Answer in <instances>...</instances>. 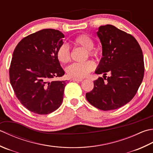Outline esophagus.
I'll list each match as a JSON object with an SVG mask.
<instances>
[{
	"label": "esophagus",
	"instance_id": "34e87169",
	"mask_svg": "<svg viewBox=\"0 0 153 153\" xmlns=\"http://www.w3.org/2000/svg\"><path fill=\"white\" fill-rule=\"evenodd\" d=\"M73 81H76V82H82L83 81L82 78H72Z\"/></svg>",
	"mask_w": 153,
	"mask_h": 153
}]
</instances>
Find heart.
Masks as SVG:
<instances>
[{"mask_svg":"<svg viewBox=\"0 0 153 153\" xmlns=\"http://www.w3.org/2000/svg\"><path fill=\"white\" fill-rule=\"evenodd\" d=\"M73 43L88 50L89 55L97 56V52L94 50L95 42L93 38L86 34H82L74 39ZM58 60L62 64H66L70 60V50L67 44H63L56 52ZM95 68L94 62L88 60L82 63H73L67 68L66 71L68 76L72 77H84L93 71Z\"/></svg>","mask_w":153,"mask_h":153,"instance_id":"obj_1","label":"heart"}]
</instances>
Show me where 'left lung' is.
Segmentation results:
<instances>
[{
  "mask_svg": "<svg viewBox=\"0 0 153 153\" xmlns=\"http://www.w3.org/2000/svg\"><path fill=\"white\" fill-rule=\"evenodd\" d=\"M97 34L103 57L95 73L110 76L107 82L104 77L95 80L94 89L85 97L97 109H116L129 102L141 84L145 71L143 52L132 35L113 25L101 26Z\"/></svg>",
  "mask_w": 153,
  "mask_h": 153,
  "instance_id": "obj_1",
  "label": "left lung"
}]
</instances>
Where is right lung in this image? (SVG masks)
<instances>
[{"label": "right lung", "instance_id": "1", "mask_svg": "<svg viewBox=\"0 0 153 153\" xmlns=\"http://www.w3.org/2000/svg\"><path fill=\"white\" fill-rule=\"evenodd\" d=\"M64 35L43 29L24 38L12 58L10 84L20 103L30 111L47 115L58 109L64 98L66 81H53L65 72L56 57Z\"/></svg>", "mask_w": 153, "mask_h": 153}]
</instances>
